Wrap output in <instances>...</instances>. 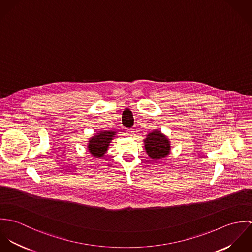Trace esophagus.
Returning <instances> with one entry per match:
<instances>
[{"instance_id": "34e87169", "label": "esophagus", "mask_w": 252, "mask_h": 252, "mask_svg": "<svg viewBox=\"0 0 252 252\" xmlns=\"http://www.w3.org/2000/svg\"><path fill=\"white\" fill-rule=\"evenodd\" d=\"M134 133H135V131H134L133 129H129V130L127 131V135H129V136H133Z\"/></svg>"}]
</instances>
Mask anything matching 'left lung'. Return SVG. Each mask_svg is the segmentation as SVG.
<instances>
[{
	"label": "left lung",
	"instance_id": "1",
	"mask_svg": "<svg viewBox=\"0 0 252 252\" xmlns=\"http://www.w3.org/2000/svg\"><path fill=\"white\" fill-rule=\"evenodd\" d=\"M147 155L152 160H160L165 158L171 151L169 139L160 131H152L147 134L144 141Z\"/></svg>",
	"mask_w": 252,
	"mask_h": 252
}]
</instances>
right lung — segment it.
Masks as SVG:
<instances>
[{
  "mask_svg": "<svg viewBox=\"0 0 252 252\" xmlns=\"http://www.w3.org/2000/svg\"><path fill=\"white\" fill-rule=\"evenodd\" d=\"M115 134L114 131H101L97 135H94L88 142L89 152L94 157H103Z\"/></svg>",
  "mask_w": 252,
  "mask_h": 252,
  "instance_id": "1",
  "label": "right lung"
}]
</instances>
